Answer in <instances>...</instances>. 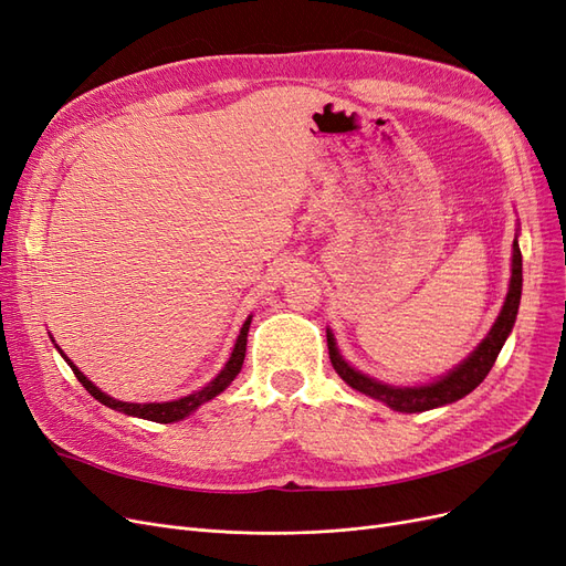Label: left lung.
Returning <instances> with one entry per match:
<instances>
[{
    "instance_id": "left-lung-1",
    "label": "left lung",
    "mask_w": 566,
    "mask_h": 566,
    "mask_svg": "<svg viewBox=\"0 0 566 566\" xmlns=\"http://www.w3.org/2000/svg\"><path fill=\"white\" fill-rule=\"evenodd\" d=\"M520 235V229H517ZM512 243V276H510V287L503 302V310L491 325V331L486 337L479 342L476 349L460 361L455 368H451L447 375L441 378L424 382V385H413V387H397L382 380H375L370 375L356 370L345 361V356L339 354L337 342L331 328H325V335H328V352H331V364L335 373L345 380L352 389L366 394L370 399H378L391 410H399V413H422V410H432L439 406L453 403L484 382L489 370L493 368L495 358H499L507 335L512 333V325L517 321L520 312V300H522V252L520 243Z\"/></svg>"
}]
</instances>
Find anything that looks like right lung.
<instances>
[{
	"label": "right lung",
	"mask_w": 566,
	"mask_h": 566,
	"mask_svg": "<svg viewBox=\"0 0 566 566\" xmlns=\"http://www.w3.org/2000/svg\"><path fill=\"white\" fill-rule=\"evenodd\" d=\"M250 321H252V316L245 318L241 333H238V337H235V345H233V352H231V356H229V361L224 364V368H221V370L217 373L214 380H210L208 385L200 387V389L193 391V394H186V397H181V399L160 401V403H158V401H153V403H132V401H119V399L108 397L106 391H101V389L87 378V375H84V373L71 361V358H67V356L59 349V345H56V349H59V354L65 358V364L73 368L75 378L82 382V387L87 389L96 401H101V403L113 408V410H119V413L132 416V418H142V420H153V422H165V424H167V422H177V420L188 418V416L193 413L196 408H200L202 403H208L210 399H214L217 394L224 391V389L235 380V375L241 373L243 361H245V347H248ZM51 342H54V339H51Z\"/></svg>",
	"instance_id": "obj_1"
}]
</instances>
